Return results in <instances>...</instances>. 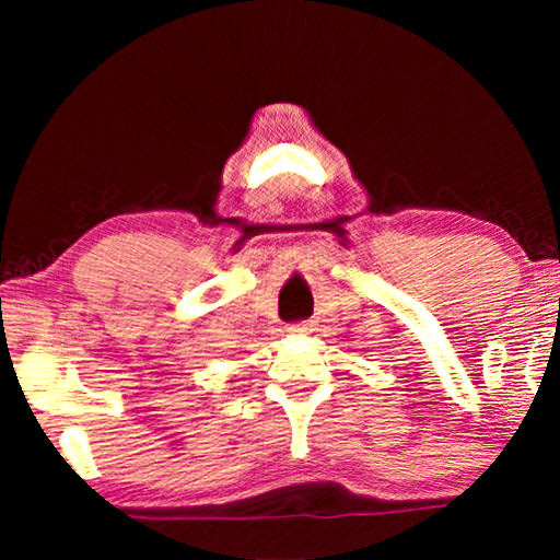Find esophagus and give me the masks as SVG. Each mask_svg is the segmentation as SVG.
<instances>
[{
	"mask_svg": "<svg viewBox=\"0 0 560 560\" xmlns=\"http://www.w3.org/2000/svg\"><path fill=\"white\" fill-rule=\"evenodd\" d=\"M289 330H291V334H293V336H308V334H314V330H316V326H314V324H311V320H303V324H296V326H291Z\"/></svg>",
	"mask_w": 560,
	"mask_h": 560,
	"instance_id": "esophagus-1",
	"label": "esophagus"
}]
</instances>
